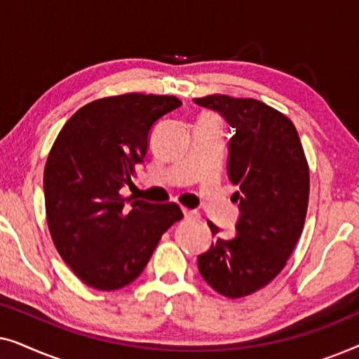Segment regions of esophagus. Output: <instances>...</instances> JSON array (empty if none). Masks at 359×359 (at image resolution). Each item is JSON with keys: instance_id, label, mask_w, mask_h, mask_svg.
<instances>
[{"instance_id": "1", "label": "esophagus", "mask_w": 359, "mask_h": 359, "mask_svg": "<svg viewBox=\"0 0 359 359\" xmlns=\"http://www.w3.org/2000/svg\"><path fill=\"white\" fill-rule=\"evenodd\" d=\"M183 214H184V219H199V212H196V210L183 209Z\"/></svg>"}]
</instances>
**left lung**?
Here are the masks:
<instances>
[{"instance_id": "left-lung-1", "label": "left lung", "mask_w": 359, "mask_h": 359, "mask_svg": "<svg viewBox=\"0 0 359 359\" xmlns=\"http://www.w3.org/2000/svg\"><path fill=\"white\" fill-rule=\"evenodd\" d=\"M233 129L227 175L238 191L235 237H217L198 257L201 276L225 297H243L278 276L301 237L309 203V166L296 127L257 100L212 95L193 100ZM212 235L219 227L208 222Z\"/></svg>"}]
</instances>
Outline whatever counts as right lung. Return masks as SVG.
Listing matches in <instances>:
<instances>
[{
    "label": "right lung",
    "mask_w": 359,
    "mask_h": 359,
    "mask_svg": "<svg viewBox=\"0 0 359 359\" xmlns=\"http://www.w3.org/2000/svg\"><path fill=\"white\" fill-rule=\"evenodd\" d=\"M180 106L175 96L104 97L78 109L58 134L43 170L47 224L63 262L88 286L130 284L161 235L183 219L175 203L121 196L134 184L154 126Z\"/></svg>",
    "instance_id": "add662e5"
}]
</instances>
